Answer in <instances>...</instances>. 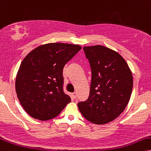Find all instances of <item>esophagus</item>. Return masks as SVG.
Returning a JSON list of instances; mask_svg holds the SVG:
<instances>
[{
  "instance_id": "1",
  "label": "esophagus",
  "mask_w": 151,
  "mask_h": 151,
  "mask_svg": "<svg viewBox=\"0 0 151 151\" xmlns=\"http://www.w3.org/2000/svg\"><path fill=\"white\" fill-rule=\"evenodd\" d=\"M77 93L76 92H73V94H71V97L72 99H76V98H77Z\"/></svg>"
}]
</instances>
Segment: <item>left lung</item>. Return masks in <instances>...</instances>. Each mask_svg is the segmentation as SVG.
I'll list each match as a JSON object with an SVG mask.
<instances>
[{
	"label": "left lung",
	"instance_id": "left-lung-1",
	"mask_svg": "<svg viewBox=\"0 0 151 151\" xmlns=\"http://www.w3.org/2000/svg\"><path fill=\"white\" fill-rule=\"evenodd\" d=\"M83 50L90 63L92 80L88 99L78 106L92 123H109L127 106L132 91V74L125 60L114 50L102 45L84 47Z\"/></svg>",
	"mask_w": 151,
	"mask_h": 151
}]
</instances>
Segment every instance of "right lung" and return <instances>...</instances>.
<instances>
[{
  "label": "right lung",
  "instance_id": "obj_1",
  "mask_svg": "<svg viewBox=\"0 0 151 151\" xmlns=\"http://www.w3.org/2000/svg\"><path fill=\"white\" fill-rule=\"evenodd\" d=\"M81 50L79 45L48 43L32 50L22 61L16 77V92L32 118L52 119L70 101L63 89V69Z\"/></svg>",
  "mask_w": 151,
  "mask_h": 151
}]
</instances>
